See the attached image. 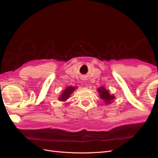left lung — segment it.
Here are the masks:
<instances>
[{
    "instance_id": "obj_1",
    "label": "left lung",
    "mask_w": 158,
    "mask_h": 158,
    "mask_svg": "<svg viewBox=\"0 0 158 158\" xmlns=\"http://www.w3.org/2000/svg\"><path fill=\"white\" fill-rule=\"evenodd\" d=\"M97 91L100 94V98L104 100V102H105L106 105H109V104L111 103L113 101L114 98H115V96L109 94V90L106 89L105 87L102 86L101 88H99L97 89Z\"/></svg>"
}]
</instances>
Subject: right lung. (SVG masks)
Returning <instances> with one entry per match:
<instances>
[{"mask_svg": "<svg viewBox=\"0 0 158 158\" xmlns=\"http://www.w3.org/2000/svg\"><path fill=\"white\" fill-rule=\"evenodd\" d=\"M75 89H76V88H75V87H73V86H70V87H68V88H66L62 92L61 95H60L58 98L60 101H65V100H66L69 98L70 95L71 94L74 92V90H75Z\"/></svg>", "mask_w": 158, "mask_h": 158, "instance_id": "1", "label": "right lung"}]
</instances>
